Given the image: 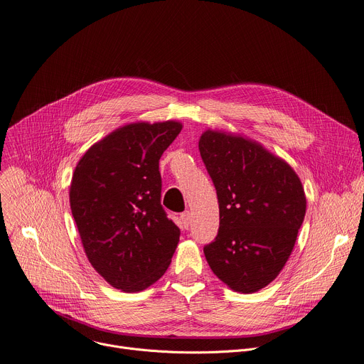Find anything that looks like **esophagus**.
I'll return each mask as SVG.
<instances>
[{"label":"esophagus","mask_w":364,"mask_h":364,"mask_svg":"<svg viewBox=\"0 0 364 364\" xmlns=\"http://www.w3.org/2000/svg\"><path fill=\"white\" fill-rule=\"evenodd\" d=\"M181 220H182V225L188 229L191 226V221H192V214L189 211H185L181 214Z\"/></svg>","instance_id":"34e87169"}]
</instances>
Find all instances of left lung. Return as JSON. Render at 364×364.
<instances>
[{
    "label": "left lung",
    "mask_w": 364,
    "mask_h": 364,
    "mask_svg": "<svg viewBox=\"0 0 364 364\" xmlns=\"http://www.w3.org/2000/svg\"><path fill=\"white\" fill-rule=\"evenodd\" d=\"M201 157L217 191L220 228L204 247L213 272L237 293L267 287L289 261L306 214L293 167L243 134L205 129Z\"/></svg>",
    "instance_id": "obj_1"
}]
</instances>
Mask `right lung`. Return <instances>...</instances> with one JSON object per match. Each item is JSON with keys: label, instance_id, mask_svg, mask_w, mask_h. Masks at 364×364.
<instances>
[{"label": "right lung", "instance_id": "1", "mask_svg": "<svg viewBox=\"0 0 364 364\" xmlns=\"http://www.w3.org/2000/svg\"><path fill=\"white\" fill-rule=\"evenodd\" d=\"M179 121L125 124L78 160L70 207L92 267L118 290L149 289L166 272L179 229L161 204L159 160L182 129Z\"/></svg>", "mask_w": 364, "mask_h": 364}]
</instances>
